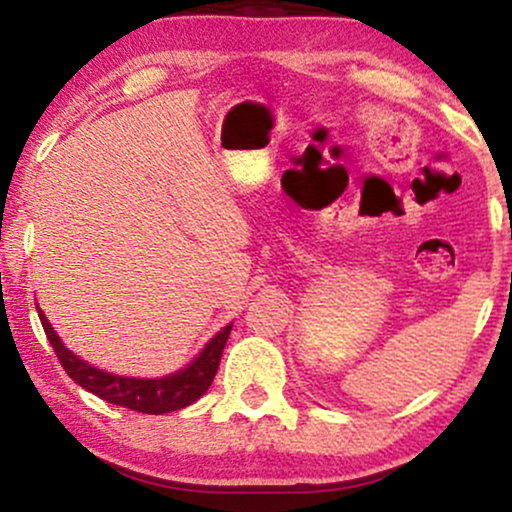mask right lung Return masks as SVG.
Returning <instances> with one entry per match:
<instances>
[{
  "label": "right lung",
  "instance_id": "obj_1",
  "mask_svg": "<svg viewBox=\"0 0 512 512\" xmlns=\"http://www.w3.org/2000/svg\"><path fill=\"white\" fill-rule=\"evenodd\" d=\"M38 317L43 322V330L48 334L52 349L60 358L62 368L67 370V375L76 385H81L91 395L105 399V402L132 411H142V414H170V411L185 409L192 402H197L209 390L211 380H214L216 370H219L223 346H226L228 334L233 330V322L221 327L204 344V349L185 368L175 370V373L161 375V378H132V375H115L103 368L91 366V363L76 356L74 351H69L62 344L60 334L55 332V327L50 325L48 317L40 308Z\"/></svg>",
  "mask_w": 512,
  "mask_h": 512
}]
</instances>
